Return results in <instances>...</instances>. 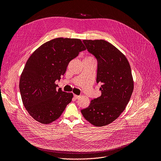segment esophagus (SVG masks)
Returning a JSON list of instances; mask_svg holds the SVG:
<instances>
[{"mask_svg":"<svg viewBox=\"0 0 161 161\" xmlns=\"http://www.w3.org/2000/svg\"><path fill=\"white\" fill-rule=\"evenodd\" d=\"M74 98L75 99H80V96H79V95H74Z\"/></svg>","mask_w":161,"mask_h":161,"instance_id":"esophagus-1","label":"esophagus"}]
</instances>
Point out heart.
Instances as JSON below:
<instances>
[{"label": "heart", "mask_w": 161, "mask_h": 161, "mask_svg": "<svg viewBox=\"0 0 161 161\" xmlns=\"http://www.w3.org/2000/svg\"><path fill=\"white\" fill-rule=\"evenodd\" d=\"M87 58H93V57H87Z\"/></svg>", "instance_id": "heart-1"}]
</instances>
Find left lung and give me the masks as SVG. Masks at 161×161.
Returning <instances> with one entry per match:
<instances>
[{
    "mask_svg": "<svg viewBox=\"0 0 161 161\" xmlns=\"http://www.w3.org/2000/svg\"><path fill=\"white\" fill-rule=\"evenodd\" d=\"M87 51L98 62L97 83H101V95L91 101L81 110L83 116L97 127L114 121L125 110L134 90V80L125 56L108 41L83 40Z\"/></svg>",
    "mask_w": 161,
    "mask_h": 161,
    "instance_id": "8db88e82",
    "label": "left lung"
}]
</instances>
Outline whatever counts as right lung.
Returning a JSON list of instances; mask_svg holds the SVG:
<instances>
[{"instance_id":"1","label":"right lung","mask_w":161,"mask_h":161,"mask_svg":"<svg viewBox=\"0 0 161 161\" xmlns=\"http://www.w3.org/2000/svg\"><path fill=\"white\" fill-rule=\"evenodd\" d=\"M86 49L80 39L58 37L47 41L27 60L19 79L24 105L34 120L48 124L61 116L73 93L56 89L67 66L79 53Z\"/></svg>"}]
</instances>
